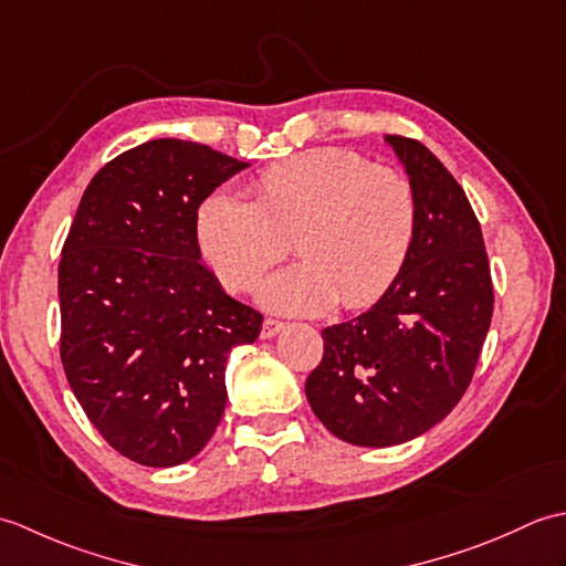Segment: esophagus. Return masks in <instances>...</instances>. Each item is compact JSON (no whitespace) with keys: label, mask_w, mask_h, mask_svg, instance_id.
I'll return each instance as SVG.
<instances>
[{"label":"esophagus","mask_w":566,"mask_h":566,"mask_svg":"<svg viewBox=\"0 0 566 566\" xmlns=\"http://www.w3.org/2000/svg\"><path fill=\"white\" fill-rule=\"evenodd\" d=\"M284 328V321H276V318H264V323H262V331H260V335L264 340L268 338H274L276 333H280Z\"/></svg>","instance_id":"1"}]
</instances>
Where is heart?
I'll return each instance as SVG.
<instances>
[{"mask_svg":"<svg viewBox=\"0 0 566 566\" xmlns=\"http://www.w3.org/2000/svg\"><path fill=\"white\" fill-rule=\"evenodd\" d=\"M252 201L213 191L195 240L228 292H250L294 250L302 262L262 286L270 308L318 314L375 304L399 280L418 235L411 179L345 148H314L252 179Z\"/></svg>","mask_w":566,"mask_h":566,"instance_id":"1","label":"heart"}]
</instances>
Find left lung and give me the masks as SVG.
I'll list each match as a JSON object with an SVG mask.
<instances>
[{"instance_id":"1","label":"left lung","mask_w":566,"mask_h":566,"mask_svg":"<svg viewBox=\"0 0 566 566\" xmlns=\"http://www.w3.org/2000/svg\"><path fill=\"white\" fill-rule=\"evenodd\" d=\"M418 197V235L391 290L323 328L306 399L333 436L365 448L418 438L474 377L494 314L482 226L464 189L423 143L387 136Z\"/></svg>"}]
</instances>
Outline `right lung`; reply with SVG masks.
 <instances>
[{
	"label": "right lung",
	"mask_w": 566,
	"mask_h": 566,
	"mask_svg": "<svg viewBox=\"0 0 566 566\" xmlns=\"http://www.w3.org/2000/svg\"><path fill=\"white\" fill-rule=\"evenodd\" d=\"M248 167L177 138L106 163L84 189L57 264L60 359L99 436L146 467L203 450L226 408V359L262 314L199 262V203Z\"/></svg>",
	"instance_id": "1"
}]
</instances>
